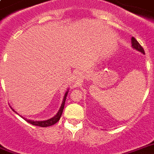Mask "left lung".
I'll list each match as a JSON object with an SVG mask.
<instances>
[{
    "label": "left lung",
    "instance_id": "8db88e82",
    "mask_svg": "<svg viewBox=\"0 0 154 154\" xmlns=\"http://www.w3.org/2000/svg\"><path fill=\"white\" fill-rule=\"evenodd\" d=\"M131 43H132V47L134 49H136L137 51H140V52H142L143 54H144V51H143V48L141 47V45L138 42L136 39L134 38V37H132V38H131Z\"/></svg>",
    "mask_w": 154,
    "mask_h": 154
}]
</instances>
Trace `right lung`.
<instances>
[{"label":"right lung","mask_w":154,"mask_h":154,"mask_svg":"<svg viewBox=\"0 0 154 154\" xmlns=\"http://www.w3.org/2000/svg\"><path fill=\"white\" fill-rule=\"evenodd\" d=\"M69 92V89H67L66 93L65 94V96H64L63 101H62V103H61V106H60V109L58 111V112L57 113V115L53 116L52 118L49 119V120H47V121H41V122H35V121H32V120H27V119H24L26 122H28L30 124L33 125H37V126H41V127H48V126H51L52 125L56 124L59 120H60V116L62 115V112H63L64 106H65V103H66V96H67V94Z\"/></svg>","instance_id":"1"}]
</instances>
